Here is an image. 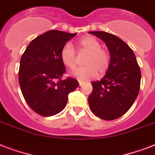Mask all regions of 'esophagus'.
<instances>
[{"label": "esophagus", "mask_w": 155, "mask_h": 155, "mask_svg": "<svg viewBox=\"0 0 155 155\" xmlns=\"http://www.w3.org/2000/svg\"><path fill=\"white\" fill-rule=\"evenodd\" d=\"M79 84H80V86H82L83 84H84V82H83V81H81V80H79Z\"/></svg>", "instance_id": "34e87169"}]
</instances>
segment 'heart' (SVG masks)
I'll use <instances>...</instances> for the list:
<instances>
[{"mask_svg": "<svg viewBox=\"0 0 155 155\" xmlns=\"http://www.w3.org/2000/svg\"><path fill=\"white\" fill-rule=\"evenodd\" d=\"M76 48L79 51H86L84 66L74 68L71 71V75L80 80H88L99 75H104L110 65V56L107 51L101 48V43L92 36L85 37L78 40ZM60 58L64 65L68 68H72L75 64V51L71 43L64 44L60 51Z\"/></svg>", "mask_w": 155, "mask_h": 155, "instance_id": "b5f03b06", "label": "heart"}]
</instances>
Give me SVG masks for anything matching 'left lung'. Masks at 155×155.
<instances>
[{
    "mask_svg": "<svg viewBox=\"0 0 155 155\" xmlns=\"http://www.w3.org/2000/svg\"><path fill=\"white\" fill-rule=\"evenodd\" d=\"M105 42L110 54V65L101 80L92 83L88 104L95 115L103 120L117 119L133 105L141 84V70L133 50L115 35L91 31Z\"/></svg>",
    "mask_w": 155,
    "mask_h": 155,
    "instance_id": "8db88e82",
    "label": "left lung"
}]
</instances>
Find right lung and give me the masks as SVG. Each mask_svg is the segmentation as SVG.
Listing matches in <instances>:
<instances>
[{
  "mask_svg": "<svg viewBox=\"0 0 155 155\" xmlns=\"http://www.w3.org/2000/svg\"><path fill=\"white\" fill-rule=\"evenodd\" d=\"M75 35L60 30L47 31L32 40L21 58V90L28 105L39 115L51 117L60 113L68 94L80 84L72 78L61 80L66 68L60 51Z\"/></svg>",
  "mask_w": 155,
  "mask_h": 155,
  "instance_id": "obj_1",
  "label": "right lung"
}]
</instances>
